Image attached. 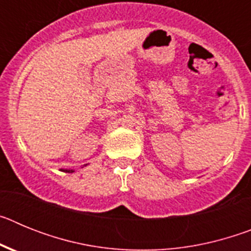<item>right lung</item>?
<instances>
[{
	"label": "right lung",
	"instance_id": "right-lung-1",
	"mask_svg": "<svg viewBox=\"0 0 251 251\" xmlns=\"http://www.w3.org/2000/svg\"><path fill=\"white\" fill-rule=\"evenodd\" d=\"M61 171H63V172H68V174H73V172H75L74 170H70V168H69V170L68 168H61Z\"/></svg>",
	"mask_w": 251,
	"mask_h": 251
}]
</instances>
